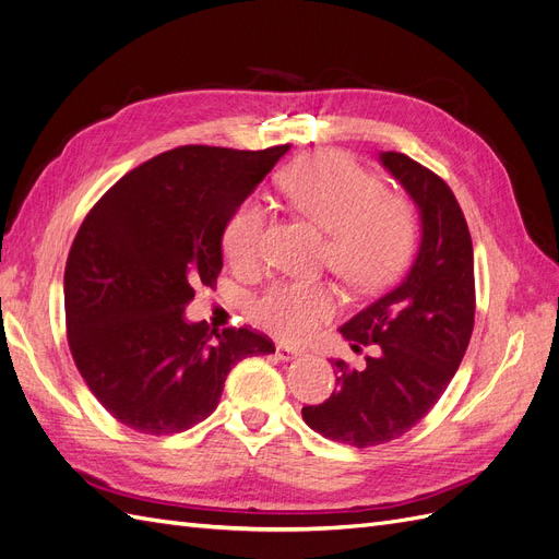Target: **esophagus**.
<instances>
[{
	"label": "esophagus",
	"mask_w": 559,
	"mask_h": 559,
	"mask_svg": "<svg viewBox=\"0 0 559 559\" xmlns=\"http://www.w3.org/2000/svg\"><path fill=\"white\" fill-rule=\"evenodd\" d=\"M275 354H277V359H282V361H292V359L300 357V352H298V349H294V347H284V345H280Z\"/></svg>",
	"instance_id": "34e87169"
}]
</instances>
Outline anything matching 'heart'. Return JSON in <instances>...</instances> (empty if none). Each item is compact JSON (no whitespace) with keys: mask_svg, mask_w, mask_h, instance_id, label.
<instances>
[{"mask_svg":"<svg viewBox=\"0 0 559 559\" xmlns=\"http://www.w3.org/2000/svg\"><path fill=\"white\" fill-rule=\"evenodd\" d=\"M289 205L329 233L324 259L354 289L370 292L392 282L415 242V216L401 195L380 191V181L343 151H317L280 175ZM265 210L245 200L224 228V253L233 267L261 261ZM259 324L286 343L310 337L337 312V294L326 282H277L257 300Z\"/></svg>","mask_w":559,"mask_h":559,"instance_id":"b5f03b06","label":"heart"}]
</instances>
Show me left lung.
<instances>
[{
  "label": "left lung",
  "instance_id": "left-lung-1",
  "mask_svg": "<svg viewBox=\"0 0 559 559\" xmlns=\"http://www.w3.org/2000/svg\"><path fill=\"white\" fill-rule=\"evenodd\" d=\"M380 163L415 200L421 242L405 277L341 326L354 349L378 345L361 370L335 361V392L302 408L310 429L370 448L411 431L443 396L471 341L476 314L473 245L450 186L396 151Z\"/></svg>",
  "mask_w": 559,
  "mask_h": 559
}]
</instances>
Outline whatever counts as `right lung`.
Here are the masks:
<instances>
[{"label":"right lung","mask_w":559,"mask_h":559,"mask_svg":"<svg viewBox=\"0 0 559 559\" xmlns=\"http://www.w3.org/2000/svg\"><path fill=\"white\" fill-rule=\"evenodd\" d=\"M289 144L179 146L118 179L83 218L64 265L67 341L81 378L121 425L170 436L210 417L230 368L273 354L253 329L183 310L224 267L230 214Z\"/></svg>","instance_id":"add662e5"}]
</instances>
